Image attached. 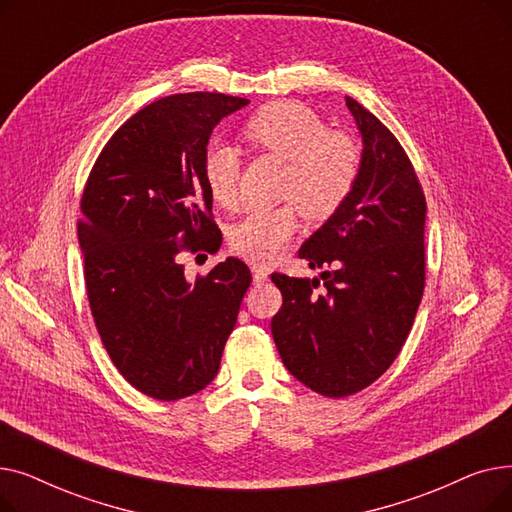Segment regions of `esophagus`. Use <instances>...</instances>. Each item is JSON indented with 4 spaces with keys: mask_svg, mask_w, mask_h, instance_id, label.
<instances>
[{
    "mask_svg": "<svg viewBox=\"0 0 512 512\" xmlns=\"http://www.w3.org/2000/svg\"><path fill=\"white\" fill-rule=\"evenodd\" d=\"M267 276H270V272H267L265 267H253V282H255V284L267 282Z\"/></svg>",
    "mask_w": 512,
    "mask_h": 512,
    "instance_id": "esophagus-1",
    "label": "esophagus"
}]
</instances>
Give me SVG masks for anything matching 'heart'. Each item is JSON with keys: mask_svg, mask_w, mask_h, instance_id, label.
I'll return each mask as SVG.
<instances>
[{"mask_svg": "<svg viewBox=\"0 0 512 512\" xmlns=\"http://www.w3.org/2000/svg\"><path fill=\"white\" fill-rule=\"evenodd\" d=\"M245 141L286 161L282 197L292 199L311 220H326L351 195L359 174V151L307 105L276 101L265 105L242 128ZM240 159L228 143H213L203 157L211 197L220 205L238 199ZM299 230L292 205L249 211L232 230V249L253 263L274 261Z\"/></svg>", "mask_w": 512, "mask_h": 512, "instance_id": "b5f03b06", "label": "heart"}]
</instances>
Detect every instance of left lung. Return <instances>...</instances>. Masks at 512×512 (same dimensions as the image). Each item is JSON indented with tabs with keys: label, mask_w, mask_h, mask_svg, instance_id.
<instances>
[{
	"label": "left lung",
	"mask_w": 512,
	"mask_h": 512,
	"mask_svg": "<svg viewBox=\"0 0 512 512\" xmlns=\"http://www.w3.org/2000/svg\"><path fill=\"white\" fill-rule=\"evenodd\" d=\"M361 137L351 195L299 249L315 278L272 274L284 303L272 334L286 369L330 398L355 394L392 365L425 282V197L394 134L353 97ZM324 283L317 293L314 288Z\"/></svg>",
	"instance_id": "left-lung-1"
}]
</instances>
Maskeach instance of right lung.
<instances>
[{"instance_id": "right-lung-1", "label": "right lung", "mask_w": 512, "mask_h": 512, "mask_svg": "<svg viewBox=\"0 0 512 512\" xmlns=\"http://www.w3.org/2000/svg\"><path fill=\"white\" fill-rule=\"evenodd\" d=\"M249 105L222 93L170 95L126 120L87 180L78 242L97 332L126 382L157 400L197 394L218 375L251 286L228 257L197 282L182 249L218 251L203 157L213 128Z\"/></svg>"}]
</instances>
